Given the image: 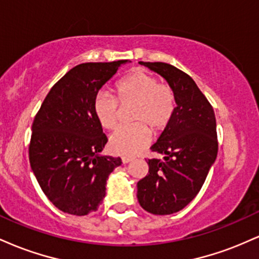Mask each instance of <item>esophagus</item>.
Masks as SVG:
<instances>
[{"label": "esophagus", "instance_id": "esophagus-1", "mask_svg": "<svg viewBox=\"0 0 259 259\" xmlns=\"http://www.w3.org/2000/svg\"><path fill=\"white\" fill-rule=\"evenodd\" d=\"M134 158L133 157H127V156H125V157H121V162L124 163V164H126V163H129V162H132Z\"/></svg>", "mask_w": 259, "mask_h": 259}]
</instances>
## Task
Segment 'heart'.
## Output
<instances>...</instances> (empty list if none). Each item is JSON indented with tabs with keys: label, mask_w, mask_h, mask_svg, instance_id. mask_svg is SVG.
Segmentation results:
<instances>
[{
	"label": "heart",
	"mask_w": 259,
	"mask_h": 259,
	"mask_svg": "<svg viewBox=\"0 0 259 259\" xmlns=\"http://www.w3.org/2000/svg\"><path fill=\"white\" fill-rule=\"evenodd\" d=\"M117 96L123 106L134 105L130 119L135 124L119 127L109 139L113 153L132 156L150 141V128L158 133L168 125L175 112V95L168 85L144 70H134L117 84ZM94 112L101 126L112 130L119 120V103L106 91L96 95Z\"/></svg>",
	"instance_id": "obj_1"
}]
</instances>
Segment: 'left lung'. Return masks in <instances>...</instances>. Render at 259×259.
I'll list each match as a JSON object with an SVG mask.
<instances>
[{
    "label": "left lung",
    "instance_id": "left-lung-1",
    "mask_svg": "<svg viewBox=\"0 0 259 259\" xmlns=\"http://www.w3.org/2000/svg\"><path fill=\"white\" fill-rule=\"evenodd\" d=\"M163 76L175 95L171 120L152 145L162 159H148V174L138 183L140 206L148 213L173 214L200 192L218 153L213 107L190 75L162 62H139Z\"/></svg>",
    "mask_w": 259,
    "mask_h": 259
}]
</instances>
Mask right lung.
Returning a JSON list of instances; mask_svg holds the SVG:
<instances>
[{
  "mask_svg": "<svg viewBox=\"0 0 259 259\" xmlns=\"http://www.w3.org/2000/svg\"><path fill=\"white\" fill-rule=\"evenodd\" d=\"M123 61L72 68L47 94L31 126L30 167L38 185L62 212L86 215L106 196L109 174L121 159L101 154L107 136L94 112L100 89Z\"/></svg>",
  "mask_w": 259,
  "mask_h": 259,
  "instance_id": "right-lung-1",
  "label": "right lung"
}]
</instances>
